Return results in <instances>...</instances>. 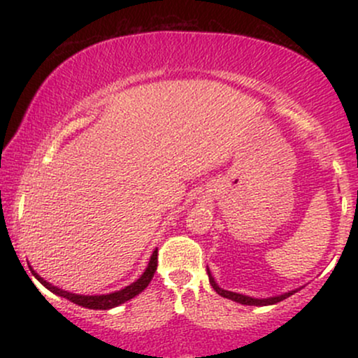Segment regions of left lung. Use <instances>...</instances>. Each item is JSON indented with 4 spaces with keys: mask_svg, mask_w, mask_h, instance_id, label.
I'll return each instance as SVG.
<instances>
[{
    "mask_svg": "<svg viewBox=\"0 0 358 358\" xmlns=\"http://www.w3.org/2000/svg\"><path fill=\"white\" fill-rule=\"evenodd\" d=\"M207 274H208V281H210V285L213 289L217 291V294H220V296L227 298V299H232V301L236 303H241V305H249V306H268V305H276V303L282 301V299H286L287 296H291V294L298 293V289H293V291H287V293H282V294H278V296H271V298H252V296H248V294H241V293H234V291H227V289H222V287L217 285V281L213 279L210 269L207 268Z\"/></svg>",
    "mask_w": 358,
    "mask_h": 358,
    "instance_id": "8db88e82",
    "label": "left lung"
}]
</instances>
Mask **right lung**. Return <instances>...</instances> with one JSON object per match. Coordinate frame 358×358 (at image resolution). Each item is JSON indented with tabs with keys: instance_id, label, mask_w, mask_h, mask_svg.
I'll list each match as a JSON object with an SVG mask.
<instances>
[{
	"instance_id": "right-lung-1",
	"label": "right lung",
	"mask_w": 358,
	"mask_h": 358,
	"mask_svg": "<svg viewBox=\"0 0 358 358\" xmlns=\"http://www.w3.org/2000/svg\"><path fill=\"white\" fill-rule=\"evenodd\" d=\"M156 266H158V249L153 250V254H151L150 257V262H148L145 273L139 276L136 281L131 282L129 286L122 287V289L119 291H114V293H109V294H76V293H71V291H65V289H60V287L50 285L48 281H45V279L40 276L36 271L31 269L30 266V271L31 274L38 279L42 285L47 287L48 291H52V293H55L57 296H62L65 299H69V301L76 303V305L79 306H84V308H89V310H110V308H116L119 305H122V303L129 301V299H133L136 294L141 293L145 287L150 285V281L153 279L155 276V271H156Z\"/></svg>"
}]
</instances>
